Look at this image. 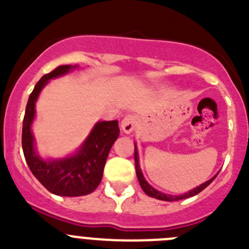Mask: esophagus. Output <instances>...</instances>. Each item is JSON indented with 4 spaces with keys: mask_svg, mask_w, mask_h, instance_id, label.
Returning <instances> with one entry per match:
<instances>
[{
    "mask_svg": "<svg viewBox=\"0 0 249 249\" xmlns=\"http://www.w3.org/2000/svg\"><path fill=\"white\" fill-rule=\"evenodd\" d=\"M136 123H137V121H136L135 116H132V114H127V116H124V117H123V120L121 121V129H122L123 133L129 135V133H132V132H133V129H135Z\"/></svg>",
    "mask_w": 249,
    "mask_h": 249,
    "instance_id": "34e87169",
    "label": "esophagus"
}]
</instances>
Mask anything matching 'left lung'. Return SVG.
Listing matches in <instances>:
<instances>
[{
	"label": "left lung",
	"instance_id": "obj_1",
	"mask_svg": "<svg viewBox=\"0 0 249 249\" xmlns=\"http://www.w3.org/2000/svg\"><path fill=\"white\" fill-rule=\"evenodd\" d=\"M135 166H136V175H137L138 182H140V184H141V187H142L143 192L146 193L147 196H149V197H152V198H157V199H160V201H167V202L179 201V199L188 198V197H193V196L198 195V193L202 192V191H203L206 187L210 186V184L213 182V179H214V178L217 177V175H218V173H217L214 177L211 178L210 181H207V182H204V183L199 184L198 187H196V188H193V190L188 191L187 193H183V195H179V196H171V195H164V193L155 190V188H153V187H152L151 184H149L148 182L144 179L143 173H142V171H141L140 160H138V149H137V146H136V144H135Z\"/></svg>",
	"mask_w": 249,
	"mask_h": 249
}]
</instances>
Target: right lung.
Segmentation results:
<instances>
[{"label": "right lung", "mask_w": 249, "mask_h": 249, "mask_svg": "<svg viewBox=\"0 0 249 249\" xmlns=\"http://www.w3.org/2000/svg\"><path fill=\"white\" fill-rule=\"evenodd\" d=\"M77 66L65 65L54 68L36 83L26 106L22 127V149L31 172L46 190L57 196L78 197L93 192L102 181L103 168L111 147L120 136L118 121L97 122L74 155L65 158L39 157L35 147L31 126L35 120L36 101L50 80L63 76Z\"/></svg>", "instance_id": "add662e5"}]
</instances>
